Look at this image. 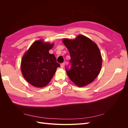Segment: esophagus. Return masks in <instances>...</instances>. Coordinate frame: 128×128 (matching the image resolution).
<instances>
[{
    "instance_id": "34e87169",
    "label": "esophagus",
    "mask_w": 128,
    "mask_h": 128,
    "mask_svg": "<svg viewBox=\"0 0 128 128\" xmlns=\"http://www.w3.org/2000/svg\"><path fill=\"white\" fill-rule=\"evenodd\" d=\"M64 65H65L64 63H62V64H60V66H61V67L62 68H64Z\"/></svg>"
}]
</instances>
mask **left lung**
Returning a JSON list of instances; mask_svg holds the SVG:
<instances>
[{
	"mask_svg": "<svg viewBox=\"0 0 128 128\" xmlns=\"http://www.w3.org/2000/svg\"><path fill=\"white\" fill-rule=\"evenodd\" d=\"M62 42L70 56L72 68L66 72L69 78L79 88L94 81L101 70L102 56L96 42L82 34L75 39L64 38Z\"/></svg>",
	"mask_w": 128,
	"mask_h": 128,
	"instance_id": "left-lung-1",
	"label": "left lung"
}]
</instances>
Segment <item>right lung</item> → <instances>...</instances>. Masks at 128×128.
I'll return each instance as SVG.
<instances>
[{
	"mask_svg": "<svg viewBox=\"0 0 128 128\" xmlns=\"http://www.w3.org/2000/svg\"><path fill=\"white\" fill-rule=\"evenodd\" d=\"M54 44L42 40H36L22 56V75L33 86H46L54 75L57 68L60 66L55 56L49 53Z\"/></svg>",
	"mask_w": 128,
	"mask_h": 128,
	"instance_id": "1",
	"label": "right lung"
}]
</instances>
